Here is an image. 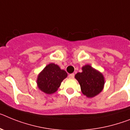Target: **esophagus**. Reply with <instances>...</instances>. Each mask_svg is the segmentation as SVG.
Masks as SVG:
<instances>
[{
  "label": "esophagus",
  "instance_id": "1",
  "mask_svg": "<svg viewBox=\"0 0 130 130\" xmlns=\"http://www.w3.org/2000/svg\"><path fill=\"white\" fill-rule=\"evenodd\" d=\"M69 77L70 78H74V73H72V74H70L69 75Z\"/></svg>",
  "mask_w": 130,
  "mask_h": 130
}]
</instances>
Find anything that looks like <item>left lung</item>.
I'll use <instances>...</instances> for the list:
<instances>
[{
    "label": "left lung",
    "instance_id": "left-lung-1",
    "mask_svg": "<svg viewBox=\"0 0 130 130\" xmlns=\"http://www.w3.org/2000/svg\"><path fill=\"white\" fill-rule=\"evenodd\" d=\"M82 73H78L75 78L78 81L82 93L88 98H93L103 89L104 76L89 65L82 67Z\"/></svg>",
    "mask_w": 130,
    "mask_h": 130
}]
</instances>
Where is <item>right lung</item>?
<instances>
[{
	"label": "right lung",
	"mask_w": 130,
	"mask_h": 130,
	"mask_svg": "<svg viewBox=\"0 0 130 130\" xmlns=\"http://www.w3.org/2000/svg\"><path fill=\"white\" fill-rule=\"evenodd\" d=\"M67 76V73L57 65L50 63L38 75L37 85L42 92L47 94L54 93L61 83Z\"/></svg>",
	"instance_id": "1"
}]
</instances>
